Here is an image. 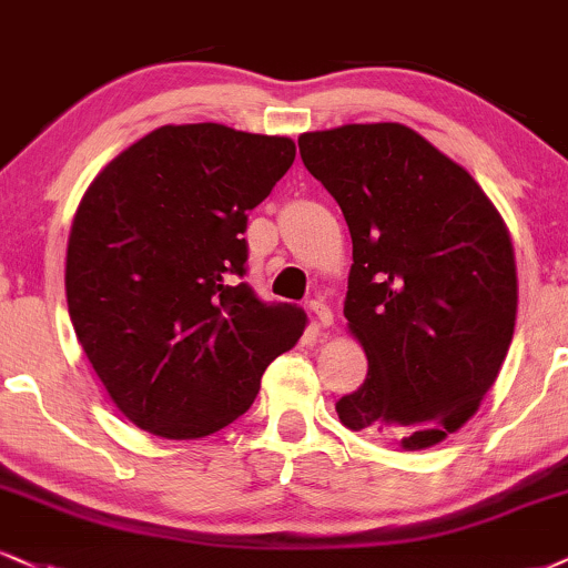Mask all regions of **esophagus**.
<instances>
[{
    "instance_id": "esophagus-1",
    "label": "esophagus",
    "mask_w": 568,
    "mask_h": 568,
    "mask_svg": "<svg viewBox=\"0 0 568 568\" xmlns=\"http://www.w3.org/2000/svg\"><path fill=\"white\" fill-rule=\"evenodd\" d=\"M310 312H312L314 325H317V327H331L333 325V312L327 310V304L320 302V298L310 302Z\"/></svg>"
}]
</instances>
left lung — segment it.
Masks as SVG:
<instances>
[{"mask_svg":"<svg viewBox=\"0 0 568 568\" xmlns=\"http://www.w3.org/2000/svg\"><path fill=\"white\" fill-rule=\"evenodd\" d=\"M352 235L344 314L367 378L341 396L352 432L426 449L479 409L514 338L518 280L503 216L466 169L402 124L298 136Z\"/></svg>","mask_w":568,"mask_h":568,"instance_id":"left-lung-1","label":"left lung"}]
</instances>
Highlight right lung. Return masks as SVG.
Masks as SVG:
<instances>
[{
    "label": "right lung",
    "mask_w": 568,
    "mask_h": 568,
    "mask_svg": "<svg viewBox=\"0 0 568 568\" xmlns=\"http://www.w3.org/2000/svg\"><path fill=\"white\" fill-rule=\"evenodd\" d=\"M293 159L288 136L169 124L115 155L81 197L68 314L113 405L142 432L216 434L302 338V306L266 304L237 280L248 211Z\"/></svg>",
    "instance_id": "obj_1"
}]
</instances>
